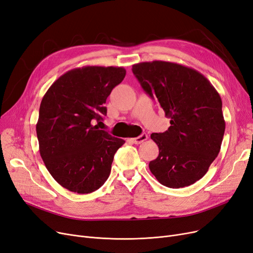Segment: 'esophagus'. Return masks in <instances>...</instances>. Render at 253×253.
<instances>
[{
  "instance_id": "34e87169",
  "label": "esophagus",
  "mask_w": 253,
  "mask_h": 253,
  "mask_svg": "<svg viewBox=\"0 0 253 253\" xmlns=\"http://www.w3.org/2000/svg\"><path fill=\"white\" fill-rule=\"evenodd\" d=\"M147 138H148V135H147L146 133H143V134H141V135L137 136V137H134V138H132L131 141H132L134 144L138 145V144H142L143 142H145Z\"/></svg>"
}]
</instances>
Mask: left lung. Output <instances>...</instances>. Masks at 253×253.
Instances as JSON below:
<instances>
[{"mask_svg": "<svg viewBox=\"0 0 253 253\" xmlns=\"http://www.w3.org/2000/svg\"><path fill=\"white\" fill-rule=\"evenodd\" d=\"M132 72L171 119L167 131L151 134L160 154L149 169L168 188L195 183L207 174L221 149L225 121L219 92L201 73L178 63L139 62L132 65Z\"/></svg>", "mask_w": 253, "mask_h": 253, "instance_id": "8db88e82", "label": "left lung"}]
</instances>
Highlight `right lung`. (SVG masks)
<instances>
[{
	"instance_id": "1",
	"label": "right lung",
	"mask_w": 253,
	"mask_h": 253,
	"mask_svg": "<svg viewBox=\"0 0 253 253\" xmlns=\"http://www.w3.org/2000/svg\"><path fill=\"white\" fill-rule=\"evenodd\" d=\"M125 75L121 67L88 65L63 74L44 93L36 124L41 156L53 178L71 192L100 189L125 143L92 125L106 116V99Z\"/></svg>"
}]
</instances>
